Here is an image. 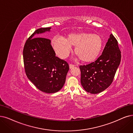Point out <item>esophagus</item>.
Listing matches in <instances>:
<instances>
[{
    "instance_id": "esophagus-1",
    "label": "esophagus",
    "mask_w": 133,
    "mask_h": 133,
    "mask_svg": "<svg viewBox=\"0 0 133 133\" xmlns=\"http://www.w3.org/2000/svg\"><path fill=\"white\" fill-rule=\"evenodd\" d=\"M74 66H75V65H74V64H69V68H70V69L72 68Z\"/></svg>"
}]
</instances>
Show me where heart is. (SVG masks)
I'll use <instances>...</instances> for the list:
<instances>
[{
	"label": "heart",
	"instance_id": "1",
	"mask_svg": "<svg viewBox=\"0 0 133 133\" xmlns=\"http://www.w3.org/2000/svg\"><path fill=\"white\" fill-rule=\"evenodd\" d=\"M53 47L62 58L66 57L75 46V54L84 63H91L99 56L103 47V39L96 34L79 33L69 35L66 40L59 38L53 41Z\"/></svg>",
	"mask_w": 133,
	"mask_h": 133
}]
</instances>
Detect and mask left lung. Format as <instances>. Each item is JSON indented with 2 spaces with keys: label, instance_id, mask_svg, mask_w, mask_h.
Listing matches in <instances>:
<instances>
[{
  "label": "left lung",
  "instance_id": "1",
  "mask_svg": "<svg viewBox=\"0 0 133 133\" xmlns=\"http://www.w3.org/2000/svg\"><path fill=\"white\" fill-rule=\"evenodd\" d=\"M118 41L111 34L101 55L94 62L80 65L81 83L86 92L98 94L112 83L121 62Z\"/></svg>",
  "mask_w": 133,
  "mask_h": 133
}]
</instances>
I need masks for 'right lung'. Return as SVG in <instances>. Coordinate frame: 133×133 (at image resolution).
Instances as JSON below:
<instances>
[{
	"instance_id": "right-lung-1",
	"label": "right lung",
	"mask_w": 133,
	"mask_h": 133,
	"mask_svg": "<svg viewBox=\"0 0 133 133\" xmlns=\"http://www.w3.org/2000/svg\"><path fill=\"white\" fill-rule=\"evenodd\" d=\"M51 27L36 30L26 41L23 51L26 75L40 91L56 93L62 89L69 69L68 63L56 56L51 40L36 34L50 31Z\"/></svg>"
}]
</instances>
